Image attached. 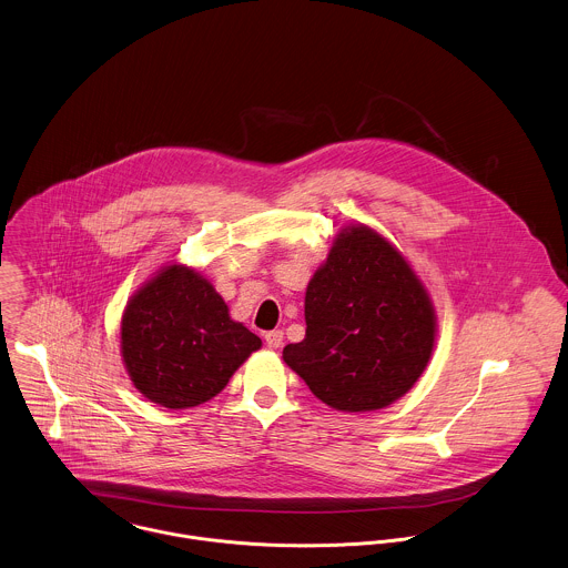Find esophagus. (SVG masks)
Wrapping results in <instances>:
<instances>
[{
	"label": "esophagus",
	"instance_id": "esophagus-1",
	"mask_svg": "<svg viewBox=\"0 0 568 568\" xmlns=\"http://www.w3.org/2000/svg\"><path fill=\"white\" fill-rule=\"evenodd\" d=\"M265 344H267L270 348H278V346L283 344V332H278V329L267 332V334H265Z\"/></svg>",
	"mask_w": 568,
	"mask_h": 568
}]
</instances>
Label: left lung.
<instances>
[{"instance_id": "obj_1", "label": "left lung", "mask_w": 568, "mask_h": 568, "mask_svg": "<svg viewBox=\"0 0 568 568\" xmlns=\"http://www.w3.org/2000/svg\"><path fill=\"white\" fill-rule=\"evenodd\" d=\"M305 338L283 359L327 406L377 410L406 395L435 346V310L406 258L371 227H344L305 294Z\"/></svg>"}]
</instances>
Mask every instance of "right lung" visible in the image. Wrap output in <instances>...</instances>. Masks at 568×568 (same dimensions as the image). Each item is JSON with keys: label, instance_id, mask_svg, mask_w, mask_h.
Wrapping results in <instances>:
<instances>
[{"label": "right lung", "instance_id": "1", "mask_svg": "<svg viewBox=\"0 0 568 568\" xmlns=\"http://www.w3.org/2000/svg\"><path fill=\"white\" fill-rule=\"evenodd\" d=\"M261 338L230 321L224 298L195 270L169 265L129 301L120 348L133 386L164 408H193L226 388Z\"/></svg>", "mask_w": 568, "mask_h": 568}]
</instances>
